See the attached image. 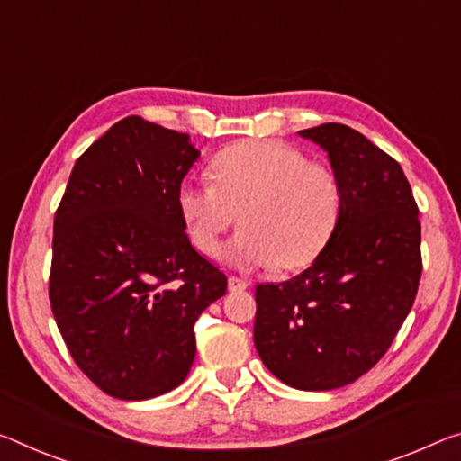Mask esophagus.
Listing matches in <instances>:
<instances>
[{
  "label": "esophagus",
  "instance_id": "obj_1",
  "mask_svg": "<svg viewBox=\"0 0 461 461\" xmlns=\"http://www.w3.org/2000/svg\"><path fill=\"white\" fill-rule=\"evenodd\" d=\"M248 285H250V283L242 279V276H236V275H231L228 279V287H230L231 294H236V291H244Z\"/></svg>",
  "mask_w": 461,
  "mask_h": 461
}]
</instances>
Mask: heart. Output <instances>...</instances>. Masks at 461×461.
Returning <instances> with one entry per match:
<instances>
[{
	"instance_id": "heart-1",
	"label": "heart",
	"mask_w": 461,
	"mask_h": 461,
	"mask_svg": "<svg viewBox=\"0 0 461 461\" xmlns=\"http://www.w3.org/2000/svg\"><path fill=\"white\" fill-rule=\"evenodd\" d=\"M211 178L178 188L180 215L204 257H219L221 238L240 217L233 260L295 270L320 257L339 223V176L294 145L270 139L233 143L213 158Z\"/></svg>"
}]
</instances>
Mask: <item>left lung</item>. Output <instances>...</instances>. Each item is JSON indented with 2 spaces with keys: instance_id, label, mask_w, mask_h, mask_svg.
I'll return each instance as SVG.
<instances>
[{
  "instance_id": "obj_1",
  "label": "left lung",
  "mask_w": 461,
  "mask_h": 461,
  "mask_svg": "<svg viewBox=\"0 0 461 461\" xmlns=\"http://www.w3.org/2000/svg\"><path fill=\"white\" fill-rule=\"evenodd\" d=\"M299 135L328 151L342 209L312 267L257 287L254 347L283 384L322 392L388 353L419 291L420 221L400 164L359 131L324 122Z\"/></svg>"
}]
</instances>
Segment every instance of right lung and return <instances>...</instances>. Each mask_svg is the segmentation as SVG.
Segmentation results:
<instances>
[{
	"label": "right lung",
	"mask_w": 461,
	"mask_h": 461,
	"mask_svg": "<svg viewBox=\"0 0 461 461\" xmlns=\"http://www.w3.org/2000/svg\"><path fill=\"white\" fill-rule=\"evenodd\" d=\"M196 158L186 133L127 116L77 158L57 207L50 310L73 361L113 398L185 382L196 320L228 291L178 209Z\"/></svg>",
	"instance_id": "obj_1"
}]
</instances>
